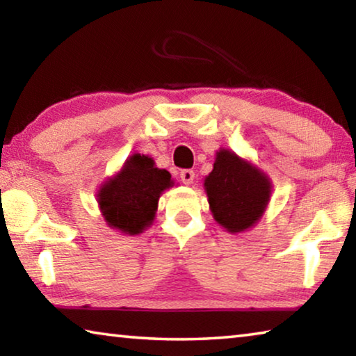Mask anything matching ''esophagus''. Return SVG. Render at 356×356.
<instances>
[{"label":"esophagus","mask_w":356,"mask_h":356,"mask_svg":"<svg viewBox=\"0 0 356 356\" xmlns=\"http://www.w3.org/2000/svg\"><path fill=\"white\" fill-rule=\"evenodd\" d=\"M180 180H182L185 185H191L193 180H195V171H193V170H182V171H180Z\"/></svg>","instance_id":"obj_1"}]
</instances>
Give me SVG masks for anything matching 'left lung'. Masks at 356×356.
Instances as JSON below:
<instances>
[{"instance_id":"obj_1","label":"left lung","mask_w":356,"mask_h":356,"mask_svg":"<svg viewBox=\"0 0 356 356\" xmlns=\"http://www.w3.org/2000/svg\"><path fill=\"white\" fill-rule=\"evenodd\" d=\"M210 212L227 232H243L262 218L272 195L265 174L227 149L216 152L213 170L204 180Z\"/></svg>"}]
</instances>
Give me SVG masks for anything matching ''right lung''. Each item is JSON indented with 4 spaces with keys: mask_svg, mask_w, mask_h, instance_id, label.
<instances>
[{
    "mask_svg": "<svg viewBox=\"0 0 356 356\" xmlns=\"http://www.w3.org/2000/svg\"><path fill=\"white\" fill-rule=\"evenodd\" d=\"M171 174L155 168L149 155L134 154L99 190L97 201L106 225L138 236L152 225L160 195L172 186Z\"/></svg>",
    "mask_w": 356,
    "mask_h": 356,
    "instance_id": "add662e5",
    "label": "right lung"
}]
</instances>
